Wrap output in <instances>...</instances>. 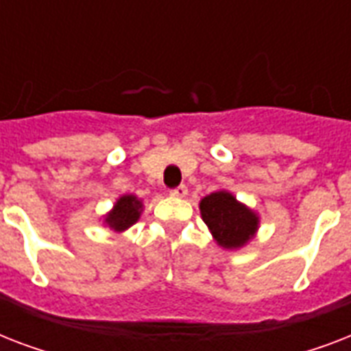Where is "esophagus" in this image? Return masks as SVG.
Wrapping results in <instances>:
<instances>
[{
    "mask_svg": "<svg viewBox=\"0 0 351 351\" xmlns=\"http://www.w3.org/2000/svg\"><path fill=\"white\" fill-rule=\"evenodd\" d=\"M171 197H175V198H186V197H187V187H186V186L176 187V189H173V191H171Z\"/></svg>",
    "mask_w": 351,
    "mask_h": 351,
    "instance_id": "esophagus-1",
    "label": "esophagus"
}]
</instances>
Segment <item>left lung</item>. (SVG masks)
<instances>
[{
  "label": "left lung",
  "instance_id": "1",
  "mask_svg": "<svg viewBox=\"0 0 351 351\" xmlns=\"http://www.w3.org/2000/svg\"><path fill=\"white\" fill-rule=\"evenodd\" d=\"M202 220L213 240L224 250H240L256 237L261 217L245 204L237 200L233 193L219 189L204 197L198 204Z\"/></svg>",
  "mask_w": 351,
  "mask_h": 351
}]
</instances>
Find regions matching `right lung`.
Masks as SVG:
<instances>
[{
  "label": "right lung",
  "mask_w": 351,
  "mask_h": 351,
  "mask_svg": "<svg viewBox=\"0 0 351 351\" xmlns=\"http://www.w3.org/2000/svg\"><path fill=\"white\" fill-rule=\"evenodd\" d=\"M142 211L143 202L136 195H121L120 198H117L111 211L104 215V226L120 234L136 224L142 217Z\"/></svg>",
  "instance_id": "obj_1"
}]
</instances>
